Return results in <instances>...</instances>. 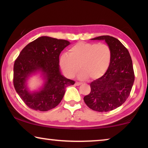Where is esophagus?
Returning <instances> with one entry per match:
<instances>
[{
    "instance_id": "34e87169",
    "label": "esophagus",
    "mask_w": 148,
    "mask_h": 148,
    "mask_svg": "<svg viewBox=\"0 0 148 148\" xmlns=\"http://www.w3.org/2000/svg\"><path fill=\"white\" fill-rule=\"evenodd\" d=\"M81 84H82V83H79V82H76V83H75V85H76V86H79Z\"/></svg>"
}]
</instances>
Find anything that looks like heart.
<instances>
[{
    "mask_svg": "<svg viewBox=\"0 0 148 148\" xmlns=\"http://www.w3.org/2000/svg\"><path fill=\"white\" fill-rule=\"evenodd\" d=\"M112 50L105 44L78 42L71 47L69 54L60 56L59 64L67 77H74L79 71V78L97 79L108 69Z\"/></svg>",
    "mask_w": 148,
    "mask_h": 148,
    "instance_id": "heart-1",
    "label": "heart"
}]
</instances>
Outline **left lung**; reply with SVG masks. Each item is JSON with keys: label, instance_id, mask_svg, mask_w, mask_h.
I'll return each instance as SVG.
<instances>
[{"label": "left lung", "instance_id": "1", "mask_svg": "<svg viewBox=\"0 0 148 148\" xmlns=\"http://www.w3.org/2000/svg\"><path fill=\"white\" fill-rule=\"evenodd\" d=\"M91 40H104L112 56L108 71L90 84L91 92L84 100L92 110L109 112L121 106L129 96L134 81L132 59L127 49L114 37L106 35Z\"/></svg>", "mask_w": 148, "mask_h": 148}]
</instances>
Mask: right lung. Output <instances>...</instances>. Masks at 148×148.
Listing matches in <instances>:
<instances>
[{"mask_svg": "<svg viewBox=\"0 0 148 148\" xmlns=\"http://www.w3.org/2000/svg\"><path fill=\"white\" fill-rule=\"evenodd\" d=\"M71 43L65 40L40 36L22 49L14 65V86L17 93L30 108L46 112L56 107L66 87L75 82L61 74L59 55ZM39 74L40 87L31 91L28 79Z\"/></svg>", "mask_w": 148, "mask_h": 148, "instance_id": "1", "label": "right lung"}]
</instances>
